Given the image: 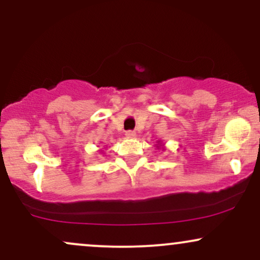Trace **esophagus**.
Masks as SVG:
<instances>
[{
    "label": "esophagus",
    "mask_w": 260,
    "mask_h": 260,
    "mask_svg": "<svg viewBox=\"0 0 260 260\" xmlns=\"http://www.w3.org/2000/svg\"><path fill=\"white\" fill-rule=\"evenodd\" d=\"M136 136H137V133L134 132V131H127V132H126L127 138H134Z\"/></svg>",
    "instance_id": "1"
}]
</instances>
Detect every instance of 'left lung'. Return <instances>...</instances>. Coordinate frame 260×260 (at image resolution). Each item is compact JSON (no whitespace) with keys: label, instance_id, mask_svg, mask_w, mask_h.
<instances>
[{"label":"left lung","instance_id":"8db88e82","mask_svg":"<svg viewBox=\"0 0 260 260\" xmlns=\"http://www.w3.org/2000/svg\"><path fill=\"white\" fill-rule=\"evenodd\" d=\"M159 147H160V145H159ZM159 147H157V148H159Z\"/></svg>","mask_w":260,"mask_h":260}]
</instances>
